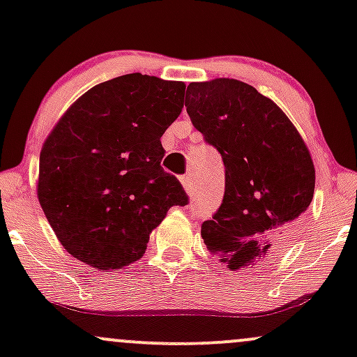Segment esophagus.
Segmentation results:
<instances>
[{
	"mask_svg": "<svg viewBox=\"0 0 357 357\" xmlns=\"http://www.w3.org/2000/svg\"><path fill=\"white\" fill-rule=\"evenodd\" d=\"M181 184H183L184 191H186L188 195H191V192H192V178H191L190 174L183 176V178H181Z\"/></svg>",
	"mask_w": 357,
	"mask_h": 357,
	"instance_id": "34e87169",
	"label": "esophagus"
}]
</instances>
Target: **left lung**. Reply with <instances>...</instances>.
I'll return each instance as SVG.
<instances>
[{"mask_svg": "<svg viewBox=\"0 0 357 357\" xmlns=\"http://www.w3.org/2000/svg\"><path fill=\"white\" fill-rule=\"evenodd\" d=\"M188 116L225 165V196L202 225L228 270L260 267L296 238L314 196L312 158L273 100L235 79L191 82Z\"/></svg>", "mask_w": 357, "mask_h": 357, "instance_id": "8db88e82", "label": "left lung"}]
</instances>
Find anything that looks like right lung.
<instances>
[{"label": "right lung", "instance_id": "add662e5", "mask_svg": "<svg viewBox=\"0 0 357 357\" xmlns=\"http://www.w3.org/2000/svg\"><path fill=\"white\" fill-rule=\"evenodd\" d=\"M184 82L129 73L68 107L43 142L36 192L56 238L99 270L144 255L151 231L188 196L161 167V137L184 104Z\"/></svg>", "mask_w": 357, "mask_h": 357}]
</instances>
